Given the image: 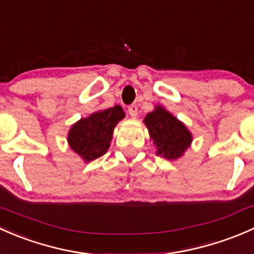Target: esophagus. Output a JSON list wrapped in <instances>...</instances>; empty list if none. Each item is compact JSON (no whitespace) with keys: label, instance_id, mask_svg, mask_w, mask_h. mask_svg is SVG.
Masks as SVG:
<instances>
[{"label":"esophagus","instance_id":"obj_1","mask_svg":"<svg viewBox=\"0 0 254 254\" xmlns=\"http://www.w3.org/2000/svg\"><path fill=\"white\" fill-rule=\"evenodd\" d=\"M127 111H129V114L131 115L132 118H136V115H137V107L135 106V104H132V106H130Z\"/></svg>","mask_w":254,"mask_h":254}]
</instances>
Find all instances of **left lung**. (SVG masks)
<instances>
[{"mask_svg":"<svg viewBox=\"0 0 254 254\" xmlns=\"http://www.w3.org/2000/svg\"><path fill=\"white\" fill-rule=\"evenodd\" d=\"M156 147V155L170 161L181 158L193 141V135L188 127L177 119L165 107L156 106L143 119Z\"/></svg>","mask_w":254,"mask_h":254,"instance_id":"left-lung-1","label":"left lung"}]
</instances>
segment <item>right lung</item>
<instances>
[{
  "label": "right lung",
  "instance_id": "right-lung-1",
  "mask_svg": "<svg viewBox=\"0 0 254 254\" xmlns=\"http://www.w3.org/2000/svg\"><path fill=\"white\" fill-rule=\"evenodd\" d=\"M125 118L120 106L97 111L89 117L81 118L70 127L67 143L84 162H91L107 153L118 123Z\"/></svg>",
  "mask_w": 254,
  "mask_h": 254
}]
</instances>
